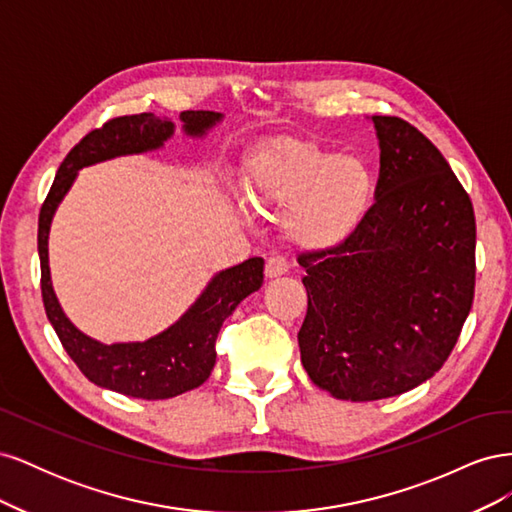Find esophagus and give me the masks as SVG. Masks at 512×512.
<instances>
[{
    "instance_id": "34e87169",
    "label": "esophagus",
    "mask_w": 512,
    "mask_h": 512,
    "mask_svg": "<svg viewBox=\"0 0 512 512\" xmlns=\"http://www.w3.org/2000/svg\"><path fill=\"white\" fill-rule=\"evenodd\" d=\"M288 269H290V265H288V260H286L284 256H271V258L267 260V265H265L267 277L284 275V273H288Z\"/></svg>"
}]
</instances>
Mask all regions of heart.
<instances>
[{"label":"heart","mask_w":512,"mask_h":512,"mask_svg":"<svg viewBox=\"0 0 512 512\" xmlns=\"http://www.w3.org/2000/svg\"><path fill=\"white\" fill-rule=\"evenodd\" d=\"M247 190L260 205L288 207L284 232L294 247L324 254L350 241L365 222L376 175L361 158L284 138L256 158Z\"/></svg>","instance_id":"heart-1"}]
</instances>
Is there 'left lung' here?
Instances as JSON below:
<instances>
[{
	"mask_svg": "<svg viewBox=\"0 0 512 512\" xmlns=\"http://www.w3.org/2000/svg\"><path fill=\"white\" fill-rule=\"evenodd\" d=\"M376 203L342 247L301 254V363L337 399L376 401L429 380L453 352L476 280L468 192L438 147L399 117H371Z\"/></svg>",
	"mask_w": 512,
	"mask_h": 512,
	"instance_id": "8db88e82",
	"label": "left lung"
}]
</instances>
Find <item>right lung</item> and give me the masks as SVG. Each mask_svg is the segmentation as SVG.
I'll return each mask as SVG.
<instances>
[{"label":"right lung","instance_id":"add662e5","mask_svg":"<svg viewBox=\"0 0 512 512\" xmlns=\"http://www.w3.org/2000/svg\"><path fill=\"white\" fill-rule=\"evenodd\" d=\"M179 117L185 134L190 136H203L222 119L220 113L213 111H183ZM173 132V121L160 119L153 113L115 117L106 121L102 128L91 130L61 162L38 218L42 301L46 318L53 324L61 346L66 348L85 378L102 389L138 399L177 397L196 389L211 376L215 365V339L224 320L235 312L237 305L262 286L265 260L250 258L237 267L220 271L188 312L160 335L147 342L106 346L76 329L55 297L49 271V230L55 209L70 190L79 168L117 156L158 149Z\"/></svg>","mask_w":512,"mask_h":512}]
</instances>
